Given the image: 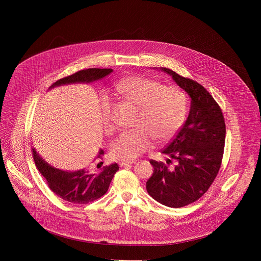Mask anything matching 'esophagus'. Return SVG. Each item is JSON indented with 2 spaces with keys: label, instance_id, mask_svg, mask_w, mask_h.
Returning <instances> with one entry per match:
<instances>
[{
  "label": "esophagus",
  "instance_id": "34e87169",
  "mask_svg": "<svg viewBox=\"0 0 261 261\" xmlns=\"http://www.w3.org/2000/svg\"><path fill=\"white\" fill-rule=\"evenodd\" d=\"M136 160H133V161H122V162H120V167H126V166H128V165H133V164H136Z\"/></svg>",
  "mask_w": 261,
  "mask_h": 261
}]
</instances>
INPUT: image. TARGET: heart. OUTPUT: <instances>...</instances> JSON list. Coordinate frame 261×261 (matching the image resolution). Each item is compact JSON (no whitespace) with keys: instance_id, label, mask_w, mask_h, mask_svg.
Masks as SVG:
<instances>
[{"instance_id":"b5f03b06","label":"heart","mask_w":261,"mask_h":261,"mask_svg":"<svg viewBox=\"0 0 261 261\" xmlns=\"http://www.w3.org/2000/svg\"><path fill=\"white\" fill-rule=\"evenodd\" d=\"M113 92L139 107L136 127L121 133L112 145V154L132 161L151 147V140L163 143L182 125L186 113V95L176 86L139 75L125 76L115 82ZM103 121L110 123V106L102 101Z\"/></svg>"}]
</instances>
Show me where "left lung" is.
<instances>
[{
	"mask_svg": "<svg viewBox=\"0 0 261 261\" xmlns=\"http://www.w3.org/2000/svg\"><path fill=\"white\" fill-rule=\"evenodd\" d=\"M175 82L191 97V108L184 125L162 153L167 164L150 160L152 176L147 191L155 201L180 208L201 198L214 182L222 163L226 126L223 113L200 83L168 68Z\"/></svg>",
	"mask_w": 261,
	"mask_h": 261,
	"instance_id": "1",
	"label": "left lung"
}]
</instances>
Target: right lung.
<instances>
[{"label":"right lung","instance_id":"1","mask_svg":"<svg viewBox=\"0 0 261 261\" xmlns=\"http://www.w3.org/2000/svg\"><path fill=\"white\" fill-rule=\"evenodd\" d=\"M112 71V69L99 68L83 69L57 80L51 87L79 82H92L110 74ZM32 152L35 165L41 175L45 178L51 191L59 198L71 204L84 205L102 197L108 192L114 174L118 171L117 164L103 167L97 174L88 170L75 172L62 171L48 165L42 160L35 149H33ZM103 154L105 151L100 149L96 159L102 160Z\"/></svg>","mask_w":261,"mask_h":261}]
</instances>
